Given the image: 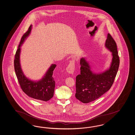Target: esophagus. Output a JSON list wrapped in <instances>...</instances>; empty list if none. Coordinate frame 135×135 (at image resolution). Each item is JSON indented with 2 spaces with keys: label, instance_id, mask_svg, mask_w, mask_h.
<instances>
[{
  "label": "esophagus",
  "instance_id": "34e87169",
  "mask_svg": "<svg viewBox=\"0 0 135 135\" xmlns=\"http://www.w3.org/2000/svg\"><path fill=\"white\" fill-rule=\"evenodd\" d=\"M75 62L74 60H72L70 61L69 64L66 68V71L69 74H73L74 71H75Z\"/></svg>",
  "mask_w": 135,
  "mask_h": 135
}]
</instances>
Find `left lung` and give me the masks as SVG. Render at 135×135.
Here are the masks:
<instances>
[{
  "label": "left lung",
  "mask_w": 135,
  "mask_h": 135,
  "mask_svg": "<svg viewBox=\"0 0 135 135\" xmlns=\"http://www.w3.org/2000/svg\"><path fill=\"white\" fill-rule=\"evenodd\" d=\"M105 47L112 53L109 68L100 73L92 71L89 63L84 57L80 59V74L76 77V98L84 103L93 101L105 94L112 87L119 65L117 44L108 33Z\"/></svg>",
  "instance_id": "8db88e82"
}]
</instances>
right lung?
Segmentation results:
<instances>
[{"instance_id":"1","label":"right lung","mask_w":135,"mask_h":135,"mask_svg":"<svg viewBox=\"0 0 135 135\" xmlns=\"http://www.w3.org/2000/svg\"><path fill=\"white\" fill-rule=\"evenodd\" d=\"M32 28L30 25L28 30L23 34L16 52L14 68L19 84L22 91L32 98L43 101H47L53 97L55 88V81L52 77L56 64H52L47 70L43 78L38 81H32L25 76L20 64L21 47L27 37L29 36Z\"/></svg>"}]
</instances>
